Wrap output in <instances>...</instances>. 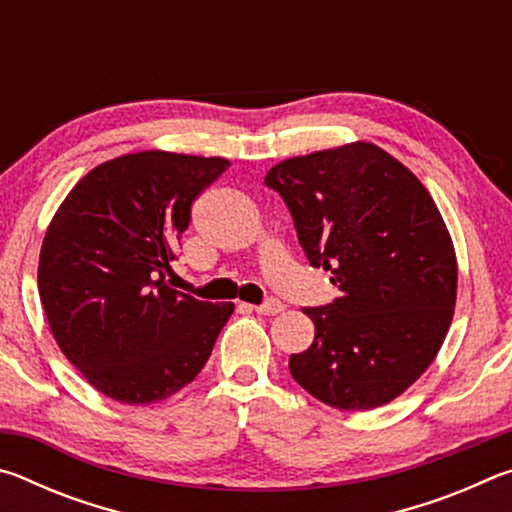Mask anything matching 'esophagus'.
Instances as JSON below:
<instances>
[{"mask_svg": "<svg viewBox=\"0 0 512 512\" xmlns=\"http://www.w3.org/2000/svg\"><path fill=\"white\" fill-rule=\"evenodd\" d=\"M250 309H253L255 314H262V316H275V314H280V311H284V305L280 300H268V302H264V305H253Z\"/></svg>", "mask_w": 512, "mask_h": 512, "instance_id": "34e87169", "label": "esophagus"}]
</instances>
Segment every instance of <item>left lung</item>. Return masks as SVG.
Wrapping results in <instances>:
<instances>
[{
	"label": "left lung",
	"mask_w": 512,
	"mask_h": 512,
	"mask_svg": "<svg viewBox=\"0 0 512 512\" xmlns=\"http://www.w3.org/2000/svg\"><path fill=\"white\" fill-rule=\"evenodd\" d=\"M264 183L284 198L311 266L341 289L307 307L314 343L293 379L341 411L393 402L431 366L452 325L458 266L447 225L418 176L372 142L277 162Z\"/></svg>",
	"instance_id": "1"
}]
</instances>
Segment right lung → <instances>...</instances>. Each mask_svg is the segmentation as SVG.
Instances as JSON below:
<instances>
[{"instance_id":"add662e5","label":"right lung","mask_w":512,"mask_h":512,"mask_svg":"<svg viewBox=\"0 0 512 512\" xmlns=\"http://www.w3.org/2000/svg\"><path fill=\"white\" fill-rule=\"evenodd\" d=\"M228 167L169 151L121 155L85 173L49 223L38 262L49 329L112 400L146 406L178 393L235 311L164 282L192 203Z\"/></svg>"}]
</instances>
